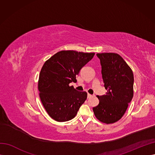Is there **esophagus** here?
<instances>
[{
  "label": "esophagus",
  "mask_w": 155,
  "mask_h": 155,
  "mask_svg": "<svg viewBox=\"0 0 155 155\" xmlns=\"http://www.w3.org/2000/svg\"><path fill=\"white\" fill-rule=\"evenodd\" d=\"M92 96V95H91V94H88H88H87V97H88V98H90V97H91Z\"/></svg>",
  "instance_id": "obj_1"
}]
</instances>
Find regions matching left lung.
I'll list each match as a JSON object with an SVG mask.
<instances>
[{
  "mask_svg": "<svg viewBox=\"0 0 155 155\" xmlns=\"http://www.w3.org/2000/svg\"><path fill=\"white\" fill-rule=\"evenodd\" d=\"M100 59L105 95L97 96L100 103L93 107L96 118L106 124L120 120L133 97L134 76L132 70L116 53L97 54Z\"/></svg>",
  "mask_w": 155,
  "mask_h": 155,
  "instance_id": "left-lung-1",
  "label": "left lung"
}]
</instances>
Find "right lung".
I'll return each instance as SVG.
<instances>
[{"label":"right lung","mask_w":155,"mask_h":155,"mask_svg":"<svg viewBox=\"0 0 155 155\" xmlns=\"http://www.w3.org/2000/svg\"><path fill=\"white\" fill-rule=\"evenodd\" d=\"M95 53L74 50L58 51L46 60L42 67L38 81L39 97L48 114L59 122L74 118L87 100V93L76 91L71 82Z\"/></svg>","instance_id":"right-lung-1"}]
</instances>
